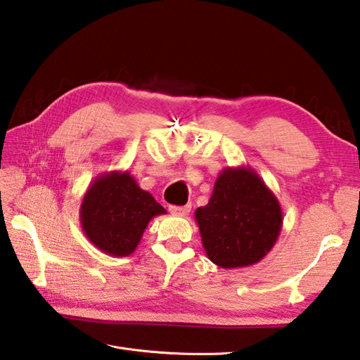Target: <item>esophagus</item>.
<instances>
[{
  "label": "esophagus",
  "instance_id": "esophagus-1",
  "mask_svg": "<svg viewBox=\"0 0 360 360\" xmlns=\"http://www.w3.org/2000/svg\"><path fill=\"white\" fill-rule=\"evenodd\" d=\"M169 211L175 216H188L191 211V205H185V207H169Z\"/></svg>",
  "mask_w": 360,
  "mask_h": 360
}]
</instances>
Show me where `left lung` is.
Masks as SVG:
<instances>
[{
    "label": "left lung",
    "instance_id": "obj_1",
    "mask_svg": "<svg viewBox=\"0 0 360 360\" xmlns=\"http://www.w3.org/2000/svg\"><path fill=\"white\" fill-rule=\"evenodd\" d=\"M194 216L207 256L222 269L259 262L283 229L280 202L250 166L225 167Z\"/></svg>",
    "mask_w": 360,
    "mask_h": 360
}]
</instances>
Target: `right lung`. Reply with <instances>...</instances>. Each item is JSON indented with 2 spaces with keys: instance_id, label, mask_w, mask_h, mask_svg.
Returning a JSON list of instances; mask_svg holds the SVG:
<instances>
[{
  "instance_id": "right-lung-1",
  "label": "right lung",
  "mask_w": 360,
  "mask_h": 360,
  "mask_svg": "<svg viewBox=\"0 0 360 360\" xmlns=\"http://www.w3.org/2000/svg\"><path fill=\"white\" fill-rule=\"evenodd\" d=\"M161 214H166V210L149 191L139 188L129 171L98 175L79 208L88 240L102 253L116 258L134 253L149 222Z\"/></svg>"
}]
</instances>
